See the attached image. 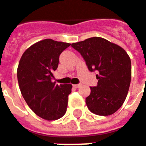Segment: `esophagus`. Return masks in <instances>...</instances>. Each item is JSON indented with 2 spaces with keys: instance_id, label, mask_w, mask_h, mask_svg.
<instances>
[{
  "instance_id": "34e87169",
  "label": "esophagus",
  "mask_w": 146,
  "mask_h": 146,
  "mask_svg": "<svg viewBox=\"0 0 146 146\" xmlns=\"http://www.w3.org/2000/svg\"><path fill=\"white\" fill-rule=\"evenodd\" d=\"M74 88H80L82 86V84H78V85H73Z\"/></svg>"
}]
</instances>
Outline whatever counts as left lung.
<instances>
[{"label":"left lung","instance_id":"left-lung-1","mask_svg":"<svg viewBox=\"0 0 146 146\" xmlns=\"http://www.w3.org/2000/svg\"><path fill=\"white\" fill-rule=\"evenodd\" d=\"M90 72H98L97 86L90 87L85 99L88 108L98 115H110L126 98L131 77L130 58L123 48L99 37L73 43Z\"/></svg>","mask_w":146,"mask_h":146}]
</instances>
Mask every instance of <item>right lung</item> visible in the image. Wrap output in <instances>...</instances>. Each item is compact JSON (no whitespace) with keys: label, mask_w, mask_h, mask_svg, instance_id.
<instances>
[{"label":"right lung","mask_w":146,"mask_h":146,"mask_svg":"<svg viewBox=\"0 0 146 146\" xmlns=\"http://www.w3.org/2000/svg\"><path fill=\"white\" fill-rule=\"evenodd\" d=\"M71 44L52 39L38 41L21 56L17 68L20 90L27 106L40 118L56 120L67 110L72 85H57L51 80L59 56Z\"/></svg>","instance_id":"right-lung-1"}]
</instances>
